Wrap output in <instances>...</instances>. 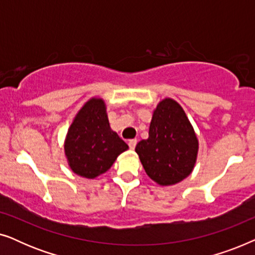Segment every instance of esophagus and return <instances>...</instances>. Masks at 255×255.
I'll use <instances>...</instances> for the list:
<instances>
[{
  "instance_id": "1",
  "label": "esophagus",
  "mask_w": 255,
  "mask_h": 255,
  "mask_svg": "<svg viewBox=\"0 0 255 255\" xmlns=\"http://www.w3.org/2000/svg\"><path fill=\"white\" fill-rule=\"evenodd\" d=\"M128 144V147H130L131 149H134L135 145H137V139H130Z\"/></svg>"
}]
</instances>
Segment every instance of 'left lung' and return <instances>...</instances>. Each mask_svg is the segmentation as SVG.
Returning a JSON list of instances; mask_svg holds the SVG:
<instances>
[{
	"instance_id": "1",
	"label": "left lung",
	"mask_w": 255,
	"mask_h": 255,
	"mask_svg": "<svg viewBox=\"0 0 255 255\" xmlns=\"http://www.w3.org/2000/svg\"><path fill=\"white\" fill-rule=\"evenodd\" d=\"M198 141L190 122L175 101H161L153 114L148 138L135 152L145 172L161 186L175 184L189 175L196 162Z\"/></svg>"
}]
</instances>
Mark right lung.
I'll list each match as a JSON object with an SVG mask.
<instances>
[{"mask_svg": "<svg viewBox=\"0 0 255 255\" xmlns=\"http://www.w3.org/2000/svg\"><path fill=\"white\" fill-rule=\"evenodd\" d=\"M128 146L110 128L104 102L88 101L69 128L65 153L73 172L87 179L106 173Z\"/></svg>", "mask_w": 255, "mask_h": 255, "instance_id": "obj_1", "label": "right lung"}]
</instances>
